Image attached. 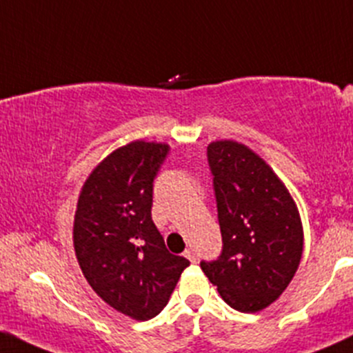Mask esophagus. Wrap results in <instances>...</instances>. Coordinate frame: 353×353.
I'll return each instance as SVG.
<instances>
[{
  "label": "esophagus",
  "mask_w": 353,
  "mask_h": 353,
  "mask_svg": "<svg viewBox=\"0 0 353 353\" xmlns=\"http://www.w3.org/2000/svg\"><path fill=\"white\" fill-rule=\"evenodd\" d=\"M184 257L189 259V261H191L192 264H196V261H198V257H196V252L192 250V248H188V250L184 252Z\"/></svg>",
  "instance_id": "34e87169"
}]
</instances>
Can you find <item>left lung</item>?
I'll return each instance as SVG.
<instances>
[{
	"mask_svg": "<svg viewBox=\"0 0 353 353\" xmlns=\"http://www.w3.org/2000/svg\"><path fill=\"white\" fill-rule=\"evenodd\" d=\"M221 254L201 269L223 301L255 313L276 301L298 270L303 226L279 177L257 154L232 140L208 147Z\"/></svg>",
	"mask_w": 353,
	"mask_h": 353,
	"instance_id": "8db88e82",
	"label": "left lung"
}]
</instances>
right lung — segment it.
<instances>
[{
	"instance_id": "add662e5",
	"label": "right lung",
	"mask_w": 353,
	"mask_h": 353,
	"mask_svg": "<svg viewBox=\"0 0 353 353\" xmlns=\"http://www.w3.org/2000/svg\"><path fill=\"white\" fill-rule=\"evenodd\" d=\"M169 145L132 142L101 162L81 191L74 248L96 294L120 313L157 316L189 261L172 255L152 221L154 181Z\"/></svg>"
}]
</instances>
